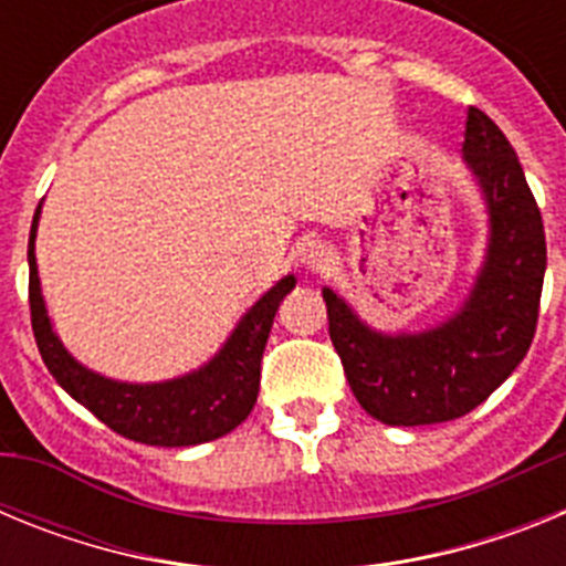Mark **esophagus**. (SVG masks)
I'll return each instance as SVG.
<instances>
[{
  "label": "esophagus",
  "mask_w": 566,
  "mask_h": 566,
  "mask_svg": "<svg viewBox=\"0 0 566 566\" xmlns=\"http://www.w3.org/2000/svg\"><path fill=\"white\" fill-rule=\"evenodd\" d=\"M328 260H332V252H328L323 243H308V247L303 249V254H300V263H303V269H308V272H323V269L328 266Z\"/></svg>",
  "instance_id": "1"
}]
</instances>
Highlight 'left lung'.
Here are the masks:
<instances>
[{"label": "left lung", "mask_w": 566, "mask_h": 566, "mask_svg": "<svg viewBox=\"0 0 566 566\" xmlns=\"http://www.w3.org/2000/svg\"><path fill=\"white\" fill-rule=\"evenodd\" d=\"M462 153L488 198L490 249L457 317L433 332L382 337L323 289L345 379L365 413L385 424L464 417L516 371L536 334L547 266L536 198L504 133L479 107H468Z\"/></svg>", "instance_id": "obj_1"}]
</instances>
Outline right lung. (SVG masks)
<instances>
[{"label": "right lung", "instance_id": "obj_1", "mask_svg": "<svg viewBox=\"0 0 566 566\" xmlns=\"http://www.w3.org/2000/svg\"><path fill=\"white\" fill-rule=\"evenodd\" d=\"M36 223L39 209L33 214L28 240L30 326H33V337H36L48 371L56 377V382L70 397L82 402L93 417L102 419L109 431L122 433L133 442L158 444V448L212 442L234 431L252 413L260 388V359H263L280 300L294 289L292 274L254 303L252 312L240 319V326L223 345V352L212 363L203 365L201 371L161 385L113 382L82 368L64 352L50 328L42 289H39L36 254H33Z\"/></svg>", "mask_w": 566, "mask_h": 566}]
</instances>
